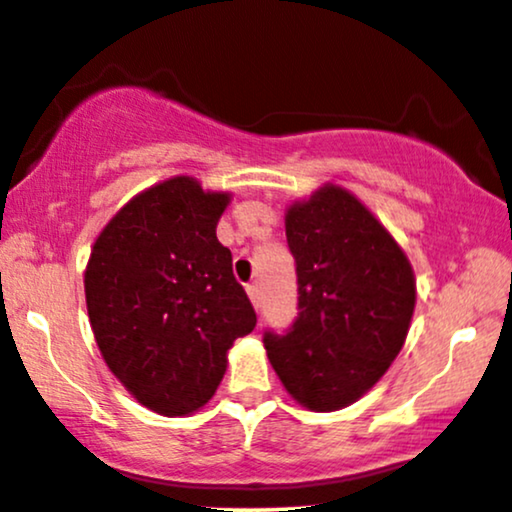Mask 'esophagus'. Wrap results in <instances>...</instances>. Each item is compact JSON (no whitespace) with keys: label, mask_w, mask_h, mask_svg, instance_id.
I'll return each instance as SVG.
<instances>
[{"label":"esophagus","mask_w":512,"mask_h":512,"mask_svg":"<svg viewBox=\"0 0 512 512\" xmlns=\"http://www.w3.org/2000/svg\"><path fill=\"white\" fill-rule=\"evenodd\" d=\"M245 290H248V297L252 300V304H255V307H260V288L252 283V286H248Z\"/></svg>","instance_id":"esophagus-1"}]
</instances>
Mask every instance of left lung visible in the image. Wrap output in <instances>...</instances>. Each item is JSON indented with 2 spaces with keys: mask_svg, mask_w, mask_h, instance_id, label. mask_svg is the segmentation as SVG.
Returning a JSON list of instances; mask_svg holds the SVG:
<instances>
[{
  "mask_svg": "<svg viewBox=\"0 0 512 512\" xmlns=\"http://www.w3.org/2000/svg\"><path fill=\"white\" fill-rule=\"evenodd\" d=\"M297 319L264 333L274 371L309 411L354 404L404 347L416 278L409 257L361 200L323 184L286 212Z\"/></svg>",
  "mask_w": 512,
  "mask_h": 512,
  "instance_id": "obj_1",
  "label": "left lung"
}]
</instances>
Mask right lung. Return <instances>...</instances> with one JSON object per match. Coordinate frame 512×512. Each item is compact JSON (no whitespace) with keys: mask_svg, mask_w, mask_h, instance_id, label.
I'll list each match as a JSON object with an SVG mask.
<instances>
[{"mask_svg":"<svg viewBox=\"0 0 512 512\" xmlns=\"http://www.w3.org/2000/svg\"><path fill=\"white\" fill-rule=\"evenodd\" d=\"M229 200L184 174L160 181L118 210L89 255L84 295L101 357L160 416L208 404L226 352L257 323L217 241Z\"/></svg>","mask_w":512,"mask_h":512,"instance_id":"obj_1","label":"right lung"}]
</instances>
